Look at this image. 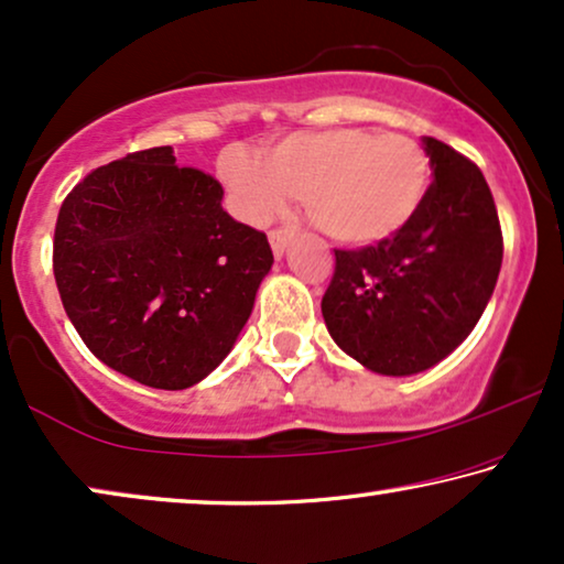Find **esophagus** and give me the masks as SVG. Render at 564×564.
I'll use <instances>...</instances> for the list:
<instances>
[{"label":"esophagus","mask_w":564,"mask_h":564,"mask_svg":"<svg viewBox=\"0 0 564 564\" xmlns=\"http://www.w3.org/2000/svg\"><path fill=\"white\" fill-rule=\"evenodd\" d=\"M290 238H292V230H288V228H276V230H272V234H269V243H272L274 257H282L284 249H288Z\"/></svg>","instance_id":"obj_1"}]
</instances>
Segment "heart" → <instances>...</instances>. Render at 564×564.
Returning a JSON list of instances; mask_svg holds the SVG:
<instances>
[{"label":"heart","mask_w":564,"mask_h":564,"mask_svg":"<svg viewBox=\"0 0 564 564\" xmlns=\"http://www.w3.org/2000/svg\"><path fill=\"white\" fill-rule=\"evenodd\" d=\"M218 169L236 215L251 226H264L297 197L323 234L351 246L398 234L431 184L429 156L413 138L365 128L292 133L269 145L264 164L228 149Z\"/></svg>","instance_id":"heart-1"}]
</instances>
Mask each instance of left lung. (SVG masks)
Masks as SVG:
<instances>
[{
    "label": "left lung",
    "mask_w": 564,
    "mask_h": 564,
    "mask_svg": "<svg viewBox=\"0 0 564 564\" xmlns=\"http://www.w3.org/2000/svg\"><path fill=\"white\" fill-rule=\"evenodd\" d=\"M434 182L411 223L361 249H336L321 311L341 349L380 375H415L452 354L496 290L503 234L477 164L423 138Z\"/></svg>",
    "instance_id": "1"
}]
</instances>
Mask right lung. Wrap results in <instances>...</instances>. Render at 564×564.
I'll use <instances>...</instances> for the list:
<instances>
[{
    "instance_id": "obj_1",
    "label": "right lung",
    "mask_w": 564,
    "mask_h": 564,
    "mask_svg": "<svg viewBox=\"0 0 564 564\" xmlns=\"http://www.w3.org/2000/svg\"><path fill=\"white\" fill-rule=\"evenodd\" d=\"M220 199V182L176 166L172 145L99 166L66 195L53 276L76 334L115 372L184 390L234 349L274 257Z\"/></svg>"
}]
</instances>
